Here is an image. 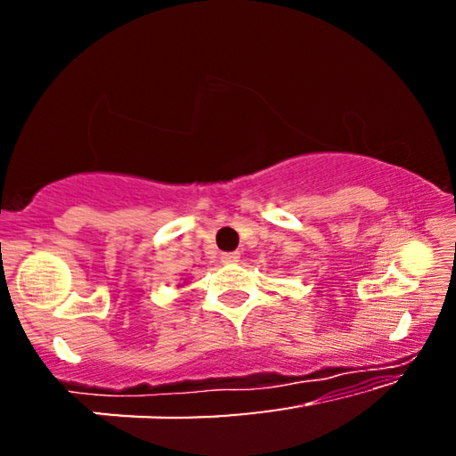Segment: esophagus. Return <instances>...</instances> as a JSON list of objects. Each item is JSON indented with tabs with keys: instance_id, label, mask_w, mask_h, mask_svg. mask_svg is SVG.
Here are the masks:
<instances>
[{
	"instance_id": "34e87169",
	"label": "esophagus",
	"mask_w": 456,
	"mask_h": 456,
	"mask_svg": "<svg viewBox=\"0 0 456 456\" xmlns=\"http://www.w3.org/2000/svg\"><path fill=\"white\" fill-rule=\"evenodd\" d=\"M222 261H224V264H228V265H232V264H239V261H240V253H224L222 255Z\"/></svg>"
}]
</instances>
